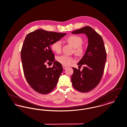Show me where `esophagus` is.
Segmentation results:
<instances>
[{"mask_svg":"<svg viewBox=\"0 0 127 127\" xmlns=\"http://www.w3.org/2000/svg\"><path fill=\"white\" fill-rule=\"evenodd\" d=\"M67 67L66 66H64V65H63V69H66Z\"/></svg>","mask_w":127,"mask_h":127,"instance_id":"34e87169","label":"esophagus"}]
</instances>
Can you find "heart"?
Listing matches in <instances>:
<instances>
[{
  "mask_svg": "<svg viewBox=\"0 0 127 127\" xmlns=\"http://www.w3.org/2000/svg\"><path fill=\"white\" fill-rule=\"evenodd\" d=\"M66 41L71 44L74 48V52L78 55L83 54L84 53L85 48L82 45L83 39L81 36L77 35H71L66 39ZM51 48L53 51L57 53H60L62 49V43L61 40H57L52 43ZM57 61L61 64L67 66L75 61L72 57L66 55H63L58 57Z\"/></svg>",
  "mask_w": 127,
  "mask_h": 127,
  "instance_id": "1",
  "label": "heart"
}]
</instances>
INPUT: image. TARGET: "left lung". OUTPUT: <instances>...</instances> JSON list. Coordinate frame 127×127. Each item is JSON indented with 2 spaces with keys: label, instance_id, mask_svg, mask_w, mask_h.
<instances>
[{
  "label": "left lung",
  "instance_id": "left-lung-1",
  "mask_svg": "<svg viewBox=\"0 0 127 127\" xmlns=\"http://www.w3.org/2000/svg\"><path fill=\"white\" fill-rule=\"evenodd\" d=\"M85 33L88 36L89 45L84 56L78 64L83 69L72 67L73 87L81 92H88L94 89L100 82L104 72L107 54L101 36L91 27L86 26L72 32Z\"/></svg>",
  "mask_w": 127,
  "mask_h": 127
}]
</instances>
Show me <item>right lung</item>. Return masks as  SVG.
Returning <instances> with one entry per match:
<instances>
[{"label":"right lung","mask_w":127,"mask_h":127,"mask_svg":"<svg viewBox=\"0 0 127 127\" xmlns=\"http://www.w3.org/2000/svg\"><path fill=\"white\" fill-rule=\"evenodd\" d=\"M39 29L29 33L21 50V58L25 78L37 92L46 94L56 87L63 71L61 63L55 61L54 53L50 45L66 35ZM54 62L52 67L46 64Z\"/></svg>","instance_id":"add662e5"}]
</instances>
